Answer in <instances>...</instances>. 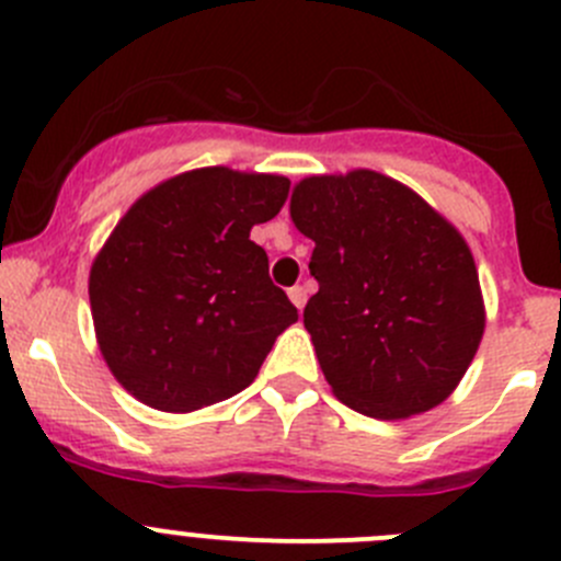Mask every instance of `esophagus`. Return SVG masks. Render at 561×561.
I'll list each match as a JSON object with an SVG mask.
<instances>
[{
    "mask_svg": "<svg viewBox=\"0 0 561 561\" xmlns=\"http://www.w3.org/2000/svg\"><path fill=\"white\" fill-rule=\"evenodd\" d=\"M287 296H290V301L296 304L298 309H304V304H307V290H304V287H290V290H287Z\"/></svg>",
    "mask_w": 561,
    "mask_h": 561,
    "instance_id": "obj_1",
    "label": "esophagus"
}]
</instances>
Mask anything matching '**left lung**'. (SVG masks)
<instances>
[{
  "label": "left lung",
  "mask_w": 561,
  "mask_h": 561,
  "mask_svg": "<svg viewBox=\"0 0 561 561\" xmlns=\"http://www.w3.org/2000/svg\"><path fill=\"white\" fill-rule=\"evenodd\" d=\"M290 217L314 241L309 271L320 290L304 325L336 399L382 421L448 399L485 328L461 233L410 186L375 171L298 181Z\"/></svg>",
  "instance_id": "obj_1"
}]
</instances>
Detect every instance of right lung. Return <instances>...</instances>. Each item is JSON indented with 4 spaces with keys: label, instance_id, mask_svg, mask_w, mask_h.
Returning a JSON list of instances; mask_svg holds the SVG:
<instances>
[{
    "label": "right lung",
    "instance_id": "1",
    "mask_svg": "<svg viewBox=\"0 0 561 561\" xmlns=\"http://www.w3.org/2000/svg\"><path fill=\"white\" fill-rule=\"evenodd\" d=\"M290 181L201 168L146 192L89 274L107 369L138 401L192 412L257 377L298 309L268 276L249 230L285 206Z\"/></svg>",
    "mask_w": 561,
    "mask_h": 561
}]
</instances>
